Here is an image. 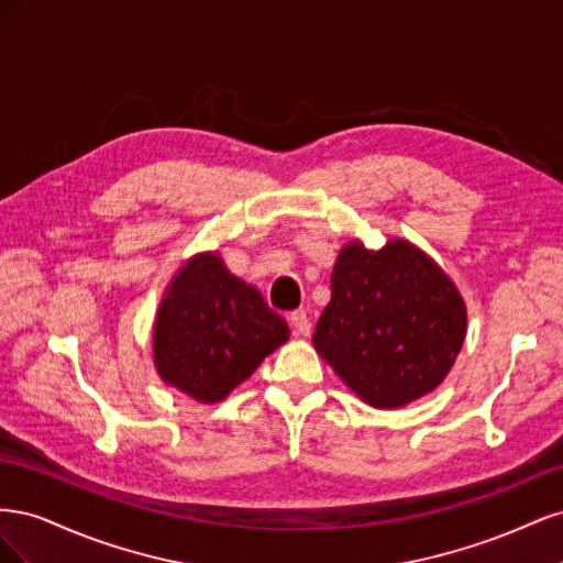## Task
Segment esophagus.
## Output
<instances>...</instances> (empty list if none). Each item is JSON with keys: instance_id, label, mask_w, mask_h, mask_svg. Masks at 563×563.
<instances>
[{"instance_id": "esophagus-1", "label": "esophagus", "mask_w": 563, "mask_h": 563, "mask_svg": "<svg viewBox=\"0 0 563 563\" xmlns=\"http://www.w3.org/2000/svg\"><path fill=\"white\" fill-rule=\"evenodd\" d=\"M288 321H291V327L296 329L298 335H310L312 333V321L305 310H296L288 314Z\"/></svg>"}]
</instances>
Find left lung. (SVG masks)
Returning a JSON list of instances; mask_svg holds the SVG:
<instances>
[{"mask_svg":"<svg viewBox=\"0 0 563 563\" xmlns=\"http://www.w3.org/2000/svg\"><path fill=\"white\" fill-rule=\"evenodd\" d=\"M465 333L463 296L422 249L408 240L378 251L347 242L312 343L364 404L401 408L444 383Z\"/></svg>","mask_w":563,"mask_h":563,"instance_id":"left-lung-1","label":"left lung"}]
</instances>
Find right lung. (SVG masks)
I'll return each mask as SVG.
<instances>
[{"mask_svg":"<svg viewBox=\"0 0 563 563\" xmlns=\"http://www.w3.org/2000/svg\"><path fill=\"white\" fill-rule=\"evenodd\" d=\"M291 331L218 251L195 253L162 296L152 327L157 376L199 404H218L253 376Z\"/></svg>","mask_w":563,"mask_h":563,"instance_id":"obj_1","label":"right lung"}]
</instances>
